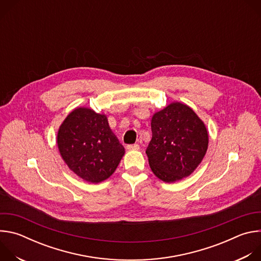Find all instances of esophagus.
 I'll use <instances>...</instances> for the list:
<instances>
[{"instance_id":"34e87169","label":"esophagus","mask_w":261,"mask_h":261,"mask_svg":"<svg viewBox=\"0 0 261 261\" xmlns=\"http://www.w3.org/2000/svg\"><path fill=\"white\" fill-rule=\"evenodd\" d=\"M127 148H128V150H132V151H138L139 150V144H137V143L128 144Z\"/></svg>"}]
</instances>
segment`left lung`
Wrapping results in <instances>:
<instances>
[{
  "instance_id": "1",
  "label": "left lung",
  "mask_w": 261,
  "mask_h": 261,
  "mask_svg": "<svg viewBox=\"0 0 261 261\" xmlns=\"http://www.w3.org/2000/svg\"><path fill=\"white\" fill-rule=\"evenodd\" d=\"M152 140L146 147L148 164L165 182L189 176L201 163L208 146L202 120L187 104L171 102L152 117Z\"/></svg>"
}]
</instances>
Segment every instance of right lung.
Segmentation results:
<instances>
[{"instance_id": "obj_1", "label": "right lung", "mask_w": 261, "mask_h": 261, "mask_svg": "<svg viewBox=\"0 0 261 261\" xmlns=\"http://www.w3.org/2000/svg\"><path fill=\"white\" fill-rule=\"evenodd\" d=\"M57 144L69 169L92 184L108 178L125 155L106 115L85 106L74 108L65 118L58 130Z\"/></svg>"}]
</instances>
